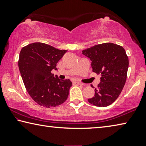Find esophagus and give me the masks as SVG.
<instances>
[{
  "mask_svg": "<svg viewBox=\"0 0 146 146\" xmlns=\"http://www.w3.org/2000/svg\"><path fill=\"white\" fill-rule=\"evenodd\" d=\"M73 83L75 84H79V85H82V84H83L82 82H80L79 81H73Z\"/></svg>",
  "mask_w": 146,
  "mask_h": 146,
  "instance_id": "obj_1",
  "label": "esophagus"
}]
</instances>
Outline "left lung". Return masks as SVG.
<instances>
[{"label": "left lung", "instance_id": "left-lung-1", "mask_svg": "<svg viewBox=\"0 0 146 146\" xmlns=\"http://www.w3.org/2000/svg\"><path fill=\"white\" fill-rule=\"evenodd\" d=\"M92 61V71L100 75V82L94 96L88 102L98 107H107L116 100L127 80L129 58L121 46L106 42L82 51ZM91 86L94 88L92 84Z\"/></svg>", "mask_w": 146, "mask_h": 146}]
</instances>
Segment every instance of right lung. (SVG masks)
Wrapping results in <instances>:
<instances>
[{
    "mask_svg": "<svg viewBox=\"0 0 146 146\" xmlns=\"http://www.w3.org/2000/svg\"><path fill=\"white\" fill-rule=\"evenodd\" d=\"M67 50H58L45 43L34 42L23 47L18 66L26 90L32 99L44 108H54L68 97L72 82L54 77L52 69Z\"/></svg>",
    "mask_w": 146,
    "mask_h": 146,
    "instance_id": "obj_1",
    "label": "right lung"
}]
</instances>
